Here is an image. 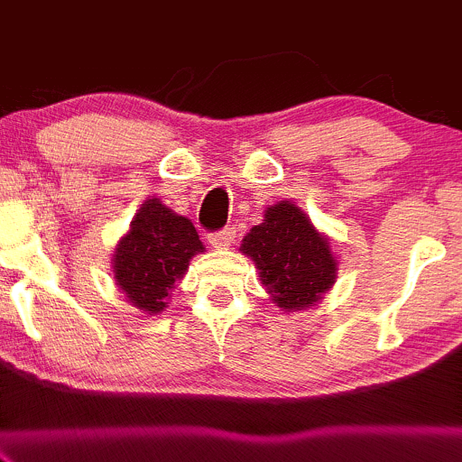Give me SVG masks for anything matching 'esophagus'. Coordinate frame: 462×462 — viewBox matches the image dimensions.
Wrapping results in <instances>:
<instances>
[{
  "label": "esophagus",
  "instance_id": "obj_1",
  "mask_svg": "<svg viewBox=\"0 0 462 462\" xmlns=\"http://www.w3.org/2000/svg\"><path fill=\"white\" fill-rule=\"evenodd\" d=\"M233 240H236V231H233V226H225L222 231L211 233L209 236V244L214 248H229Z\"/></svg>",
  "mask_w": 462,
  "mask_h": 462
}]
</instances>
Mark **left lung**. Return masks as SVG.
<instances>
[{"label": "left lung", "mask_w": 462, "mask_h": 462, "mask_svg": "<svg viewBox=\"0 0 462 462\" xmlns=\"http://www.w3.org/2000/svg\"><path fill=\"white\" fill-rule=\"evenodd\" d=\"M240 251L254 262L273 302L285 311L313 307L337 279V259L327 236L291 200L270 205Z\"/></svg>", "instance_id": "1"}]
</instances>
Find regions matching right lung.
I'll list each match as a JSON object with an SVG mask.
<instances>
[{"label":"right lung","mask_w":462,"mask_h":462,"mask_svg":"<svg viewBox=\"0 0 462 462\" xmlns=\"http://www.w3.org/2000/svg\"><path fill=\"white\" fill-rule=\"evenodd\" d=\"M203 251L186 216L168 209L160 199H146L116 244L114 281L135 309L149 316L162 313L168 307V291L186 274L189 259Z\"/></svg>","instance_id":"obj_1"}]
</instances>
